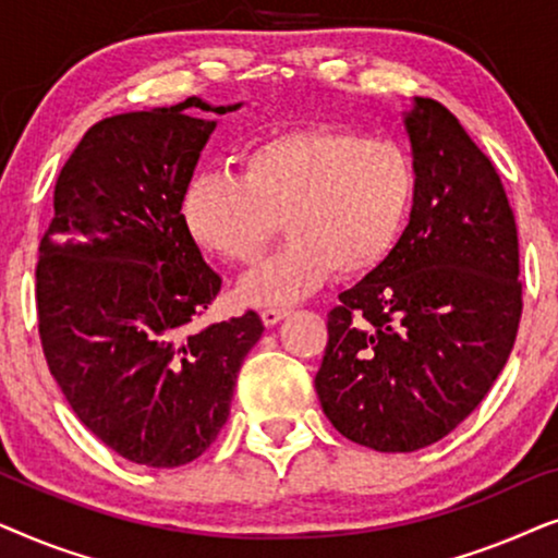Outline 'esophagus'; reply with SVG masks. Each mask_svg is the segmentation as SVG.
<instances>
[{"label":"esophagus","mask_w":558,"mask_h":558,"mask_svg":"<svg viewBox=\"0 0 558 558\" xmlns=\"http://www.w3.org/2000/svg\"><path fill=\"white\" fill-rule=\"evenodd\" d=\"M287 315H289V310H284V307H269V310L262 312V319H264L266 327H274L281 317H287Z\"/></svg>","instance_id":"obj_1"}]
</instances>
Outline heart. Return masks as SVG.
<instances>
[{
    "label": "heart",
    "mask_w": 558,
    "mask_h": 558,
    "mask_svg": "<svg viewBox=\"0 0 558 558\" xmlns=\"http://www.w3.org/2000/svg\"><path fill=\"white\" fill-rule=\"evenodd\" d=\"M414 170L399 144L350 129L310 126L271 136L243 159V178L201 172L182 195L197 246L235 266L264 256L281 223L289 241L248 274V304H289L340 274L376 269L399 239Z\"/></svg>",
    "instance_id": "heart-1"
}]
</instances>
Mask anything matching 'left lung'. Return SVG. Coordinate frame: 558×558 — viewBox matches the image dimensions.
Here are the masks:
<instances>
[{
  "instance_id": "1",
  "label": "left lung",
  "mask_w": 558,
  "mask_h": 558,
  "mask_svg": "<svg viewBox=\"0 0 558 558\" xmlns=\"http://www.w3.org/2000/svg\"><path fill=\"white\" fill-rule=\"evenodd\" d=\"M407 231L327 315L315 376L355 445L416 452L464 422L500 376L521 323L518 228L500 174L449 109L414 98Z\"/></svg>"
}]
</instances>
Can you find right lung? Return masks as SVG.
Instances as JSON below:
<instances>
[{"mask_svg": "<svg viewBox=\"0 0 558 558\" xmlns=\"http://www.w3.org/2000/svg\"><path fill=\"white\" fill-rule=\"evenodd\" d=\"M190 96L98 121L56 182L37 258L45 361L83 426L129 462L180 468L231 414L235 378L264 323L201 317L220 292L182 220V195L216 121Z\"/></svg>", "mask_w": 558, "mask_h": 558, "instance_id": "right-lung-1", "label": "right lung"}]
</instances>
